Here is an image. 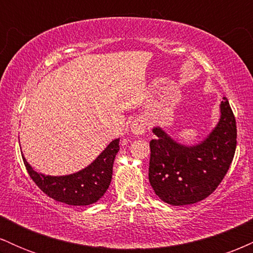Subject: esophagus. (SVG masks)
<instances>
[{
	"instance_id": "34e87169",
	"label": "esophagus",
	"mask_w": 253,
	"mask_h": 253,
	"mask_svg": "<svg viewBox=\"0 0 253 253\" xmlns=\"http://www.w3.org/2000/svg\"><path fill=\"white\" fill-rule=\"evenodd\" d=\"M146 129V121L144 118L135 119L132 124H130V132L133 134H143Z\"/></svg>"
}]
</instances>
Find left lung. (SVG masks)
<instances>
[{
    "label": "left lung",
    "instance_id": "8db88e82",
    "mask_svg": "<svg viewBox=\"0 0 253 253\" xmlns=\"http://www.w3.org/2000/svg\"><path fill=\"white\" fill-rule=\"evenodd\" d=\"M152 132L149 181L156 195L171 206L193 205L210 196L228 171L237 147L236 118L227 98L220 103L219 123L199 144L177 143L159 126Z\"/></svg>",
    "mask_w": 253,
    "mask_h": 253
}]
</instances>
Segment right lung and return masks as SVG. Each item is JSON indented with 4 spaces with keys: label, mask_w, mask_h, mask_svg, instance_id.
I'll return each mask as SVG.
<instances>
[{
    "label": "right lung",
    "mask_w": 253,
    "mask_h": 253,
    "mask_svg": "<svg viewBox=\"0 0 253 253\" xmlns=\"http://www.w3.org/2000/svg\"><path fill=\"white\" fill-rule=\"evenodd\" d=\"M120 138L110 141L97 158L75 173L50 176L37 172L22 156L31 178L47 196L70 206H88L97 202L108 189L113 175V164L119 152Z\"/></svg>",
    "instance_id": "add662e5"
}]
</instances>
